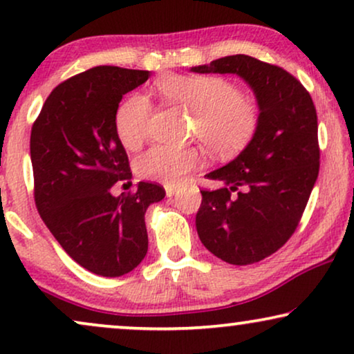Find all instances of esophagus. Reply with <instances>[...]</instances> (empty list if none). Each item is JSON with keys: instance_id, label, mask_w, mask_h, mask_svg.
<instances>
[{"instance_id": "34e87169", "label": "esophagus", "mask_w": 354, "mask_h": 354, "mask_svg": "<svg viewBox=\"0 0 354 354\" xmlns=\"http://www.w3.org/2000/svg\"><path fill=\"white\" fill-rule=\"evenodd\" d=\"M164 188H166V195L167 196H172L174 193L177 192V185H166Z\"/></svg>"}]
</instances>
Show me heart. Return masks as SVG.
Returning <instances> with one entry per match:
<instances>
[{
	"label": "heart",
	"instance_id": "heart-1",
	"mask_svg": "<svg viewBox=\"0 0 354 354\" xmlns=\"http://www.w3.org/2000/svg\"><path fill=\"white\" fill-rule=\"evenodd\" d=\"M158 93L167 104L193 114V138L200 140L217 158H232L254 137L258 108L229 79L219 75L166 74L156 80ZM151 104L145 96L133 95L119 106L114 118L115 133L125 148L142 147L148 133ZM196 148L153 147L137 161L140 177L164 183H176L188 171L200 166Z\"/></svg>",
	"mask_w": 354,
	"mask_h": 354
}]
</instances>
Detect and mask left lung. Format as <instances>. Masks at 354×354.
Here are the masks:
<instances>
[{"mask_svg": "<svg viewBox=\"0 0 354 354\" xmlns=\"http://www.w3.org/2000/svg\"><path fill=\"white\" fill-rule=\"evenodd\" d=\"M192 71L240 75L258 100V129L248 147L206 174L222 187L201 190L196 230L201 243L225 263H259L297 230L316 183V108L297 77L256 57L225 56Z\"/></svg>", "mask_w": 354, "mask_h": 354, "instance_id": "left-lung-1", "label": "left lung"}]
</instances>
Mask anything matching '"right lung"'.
Segmentation results:
<instances>
[{
    "mask_svg": "<svg viewBox=\"0 0 354 354\" xmlns=\"http://www.w3.org/2000/svg\"><path fill=\"white\" fill-rule=\"evenodd\" d=\"M148 71L98 66L56 86L33 122V195L43 222L67 254L90 272L119 277L148 251L145 212L166 196L159 183L111 195L130 180L127 153L114 118L122 96L148 80Z\"/></svg>",
    "mask_w": 354,
    "mask_h": 354,
    "instance_id": "add662e5",
    "label": "right lung"
}]
</instances>
